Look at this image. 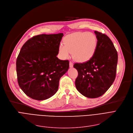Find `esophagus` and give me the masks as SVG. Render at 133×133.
<instances>
[{
    "instance_id": "1",
    "label": "esophagus",
    "mask_w": 133,
    "mask_h": 133,
    "mask_svg": "<svg viewBox=\"0 0 133 133\" xmlns=\"http://www.w3.org/2000/svg\"><path fill=\"white\" fill-rule=\"evenodd\" d=\"M73 63L72 62H70V63H69V66H70V68H72L73 67Z\"/></svg>"
}]
</instances>
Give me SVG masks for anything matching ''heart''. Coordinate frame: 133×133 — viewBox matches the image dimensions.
Segmentation results:
<instances>
[{
  "mask_svg": "<svg viewBox=\"0 0 133 133\" xmlns=\"http://www.w3.org/2000/svg\"><path fill=\"white\" fill-rule=\"evenodd\" d=\"M60 45L58 51L63 58L69 57L72 52L73 58L78 62L90 60L95 54L97 46V38L91 32H78L66 36Z\"/></svg>",
  "mask_w": 133,
  "mask_h": 133,
  "instance_id": "heart-1",
  "label": "heart"
}]
</instances>
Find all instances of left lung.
Instances as JSON below:
<instances>
[{
  "label": "left lung",
  "instance_id": "1",
  "mask_svg": "<svg viewBox=\"0 0 133 133\" xmlns=\"http://www.w3.org/2000/svg\"><path fill=\"white\" fill-rule=\"evenodd\" d=\"M97 46L92 57L83 63H76L78 76L75 81L77 90L91 98L100 97L108 90L116 77L118 55L109 38L95 31Z\"/></svg>",
  "mask_w": 133,
  "mask_h": 133
}]
</instances>
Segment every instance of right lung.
I'll return each mask as SVG.
<instances>
[{
    "mask_svg": "<svg viewBox=\"0 0 133 133\" xmlns=\"http://www.w3.org/2000/svg\"><path fill=\"white\" fill-rule=\"evenodd\" d=\"M63 34L34 36L23 45L16 61L18 84L36 100H45L57 91L61 77L69 68L68 60L59 59Z\"/></svg>",
    "mask_w": 133,
    "mask_h": 133,
    "instance_id": "1",
    "label": "right lung"
}]
</instances>
